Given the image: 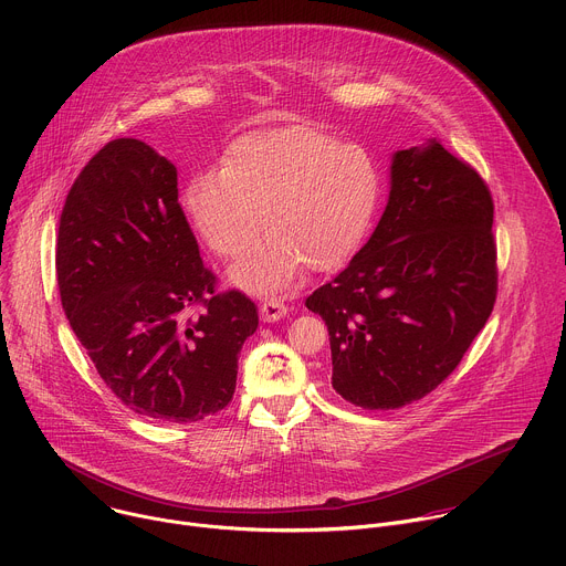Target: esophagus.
Returning a JSON list of instances; mask_svg holds the SVG:
<instances>
[{"label":"esophagus","instance_id":"esophagus-1","mask_svg":"<svg viewBox=\"0 0 566 566\" xmlns=\"http://www.w3.org/2000/svg\"><path fill=\"white\" fill-rule=\"evenodd\" d=\"M286 313H289V306H286L284 302H280L277 297H271V300H266V302L260 306V315H262L264 322H277V319H282Z\"/></svg>","mask_w":566,"mask_h":566}]
</instances>
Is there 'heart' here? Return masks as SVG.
Masks as SVG:
<instances>
[{"instance_id":"heart-1","label":"heart","mask_w":566,"mask_h":566,"mask_svg":"<svg viewBox=\"0 0 566 566\" xmlns=\"http://www.w3.org/2000/svg\"><path fill=\"white\" fill-rule=\"evenodd\" d=\"M378 201L374 158L308 125L239 136L221 168L195 172L181 195L188 221L219 258L244 255L262 226L269 230L228 275L253 293L284 289L304 264L311 271L343 266L363 244Z\"/></svg>"}]
</instances>
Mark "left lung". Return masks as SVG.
I'll list each match as a JSON object with an SVG mask.
<instances>
[{"label": "left lung", "mask_w": 566, "mask_h": 566, "mask_svg": "<svg viewBox=\"0 0 566 566\" xmlns=\"http://www.w3.org/2000/svg\"><path fill=\"white\" fill-rule=\"evenodd\" d=\"M495 297L489 186L430 138L394 151L376 230L306 308L329 329L334 389L365 410H398L454 371Z\"/></svg>", "instance_id": "1"}]
</instances>
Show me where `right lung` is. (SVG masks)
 Instances as JSON below:
<instances>
[{
	"label": "right lung",
	"mask_w": 566,
	"mask_h": 566,
	"mask_svg": "<svg viewBox=\"0 0 566 566\" xmlns=\"http://www.w3.org/2000/svg\"><path fill=\"white\" fill-rule=\"evenodd\" d=\"M55 269L73 334L132 412L195 423L232 400L258 306L214 293L166 156L116 138L90 160L62 208Z\"/></svg>",
	"instance_id": "add662e5"
}]
</instances>
